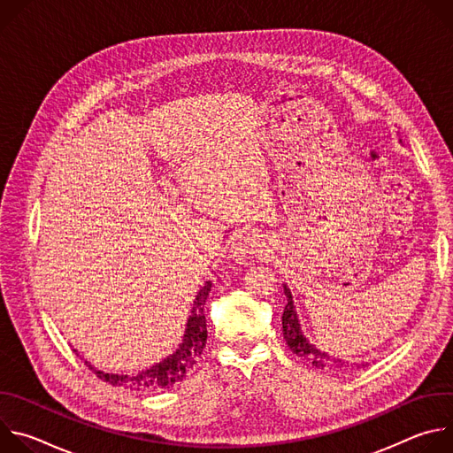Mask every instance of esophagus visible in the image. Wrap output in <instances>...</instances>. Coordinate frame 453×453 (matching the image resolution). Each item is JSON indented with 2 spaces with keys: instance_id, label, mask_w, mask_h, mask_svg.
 Wrapping results in <instances>:
<instances>
[{
  "instance_id": "esophagus-1",
  "label": "esophagus",
  "mask_w": 453,
  "mask_h": 453,
  "mask_svg": "<svg viewBox=\"0 0 453 453\" xmlns=\"http://www.w3.org/2000/svg\"><path fill=\"white\" fill-rule=\"evenodd\" d=\"M267 249L265 238L254 231L238 233L229 245V252L236 262H243L250 254H264Z\"/></svg>"
}]
</instances>
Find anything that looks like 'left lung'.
Returning a JSON list of instances; mask_svg holds the SVG:
<instances>
[{
  "mask_svg": "<svg viewBox=\"0 0 453 453\" xmlns=\"http://www.w3.org/2000/svg\"><path fill=\"white\" fill-rule=\"evenodd\" d=\"M283 290H285V296H287V304L283 308V337L290 348V351L294 355H297L303 362L313 365L315 369H320V371H339V369H344L348 362L341 360V358H335V357H330L328 353L317 349L303 334L301 330V325H299V317H297V311H296V306H294V297H292V292L287 285H283Z\"/></svg>",
  "mask_w": 453,
  "mask_h": 453,
  "instance_id": "1",
  "label": "left lung"
}]
</instances>
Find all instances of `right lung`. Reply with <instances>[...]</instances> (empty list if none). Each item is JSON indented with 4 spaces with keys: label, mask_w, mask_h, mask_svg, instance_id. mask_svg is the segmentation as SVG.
<instances>
[{
    "label": "right lung",
    "mask_w": 453,
    "mask_h": 453,
    "mask_svg": "<svg viewBox=\"0 0 453 453\" xmlns=\"http://www.w3.org/2000/svg\"><path fill=\"white\" fill-rule=\"evenodd\" d=\"M211 290V281H206L204 287L199 290L193 301L191 313L186 322V330L182 342L179 348L168 355L165 360L154 364L152 367L133 372V374H114V372H104L91 365V362L86 360L89 369L96 372V376L111 385L125 387V389L140 391V393H152L168 389L175 381H182L188 374V371L197 364V358L203 355V349L206 346L208 330H206V315H204V304Z\"/></svg>",
    "instance_id": "add662e5"
}]
</instances>
